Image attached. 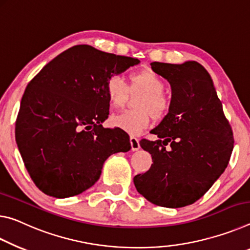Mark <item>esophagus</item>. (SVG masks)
I'll use <instances>...</instances> for the list:
<instances>
[{
    "mask_svg": "<svg viewBox=\"0 0 250 250\" xmlns=\"http://www.w3.org/2000/svg\"><path fill=\"white\" fill-rule=\"evenodd\" d=\"M129 141H130V146H132V150L140 149L141 146H140V140H138V138L134 137V136H130Z\"/></svg>",
    "mask_w": 250,
    "mask_h": 250,
    "instance_id": "obj_1",
    "label": "esophagus"
}]
</instances>
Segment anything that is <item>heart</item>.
I'll use <instances>...</instances> for the list:
<instances>
[{
    "label": "heart",
    "instance_id": "obj_1",
    "mask_svg": "<svg viewBox=\"0 0 250 250\" xmlns=\"http://www.w3.org/2000/svg\"><path fill=\"white\" fill-rule=\"evenodd\" d=\"M132 88H141L146 95L138 102V108L126 109L113 115L110 121L117 128L130 135L140 134L149 124L150 114L155 118H162L169 109V101L164 95L165 83L156 73L152 71H142L130 75ZM128 85L124 77L120 74L110 75L105 83L106 95L113 106H121L128 94Z\"/></svg>",
    "mask_w": 250,
    "mask_h": 250
}]
</instances>
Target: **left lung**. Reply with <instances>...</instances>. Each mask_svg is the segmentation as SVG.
Returning a JSON list of instances; mask_svg holds the SVG:
<instances>
[{"mask_svg": "<svg viewBox=\"0 0 250 250\" xmlns=\"http://www.w3.org/2000/svg\"><path fill=\"white\" fill-rule=\"evenodd\" d=\"M168 81L171 101L167 115L142 140L152 155L149 170L134 177L138 193L157 206L179 208L203 197L222 175L234 148V137L222 102L205 67L195 61L183 64L150 63ZM169 145L171 147L166 148Z\"/></svg>", "mask_w": 250, "mask_h": 250, "instance_id": "left-lung-1", "label": "left lung"}]
</instances>
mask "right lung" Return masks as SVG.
Listing matches in <instances>:
<instances>
[{
    "instance_id": "obj_1",
    "label": "right lung",
    "mask_w": 250,
    "mask_h": 250,
    "mask_svg": "<svg viewBox=\"0 0 250 250\" xmlns=\"http://www.w3.org/2000/svg\"><path fill=\"white\" fill-rule=\"evenodd\" d=\"M140 60L75 45L41 69L23 94L15 140L40 190L56 198L83 193L100 178L110 155L128 152V134L104 128L105 83Z\"/></svg>"
}]
</instances>
